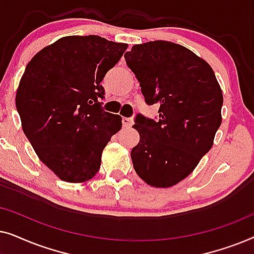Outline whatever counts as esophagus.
Returning <instances> with one entry per match:
<instances>
[{
    "label": "esophagus",
    "instance_id": "esophagus-1",
    "mask_svg": "<svg viewBox=\"0 0 254 254\" xmlns=\"http://www.w3.org/2000/svg\"><path fill=\"white\" fill-rule=\"evenodd\" d=\"M131 125H133V121H131L130 118H123V126L125 128L131 127Z\"/></svg>",
    "mask_w": 254,
    "mask_h": 254
}]
</instances>
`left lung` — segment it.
<instances>
[{
	"label": "left lung",
	"instance_id": "left-lung-1",
	"mask_svg": "<svg viewBox=\"0 0 254 254\" xmlns=\"http://www.w3.org/2000/svg\"><path fill=\"white\" fill-rule=\"evenodd\" d=\"M125 60L158 119L138 113L140 142L130 152L135 172L148 185L171 187L195 169L221 126L222 90L213 69L189 48L171 41L135 45Z\"/></svg>",
	"mask_w": 254,
	"mask_h": 254
}]
</instances>
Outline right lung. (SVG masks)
I'll return each mask as SVG.
<instances>
[{
	"label": "right lung",
	"mask_w": 254,
	"mask_h": 254,
	"mask_svg": "<svg viewBox=\"0 0 254 254\" xmlns=\"http://www.w3.org/2000/svg\"><path fill=\"white\" fill-rule=\"evenodd\" d=\"M127 50L99 36H69L34 55L16 93L24 134L61 180L83 183L99 171L102 152L121 129L105 112L100 84Z\"/></svg>",
	"instance_id": "add662e5"
}]
</instances>
